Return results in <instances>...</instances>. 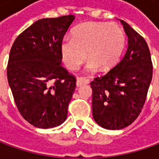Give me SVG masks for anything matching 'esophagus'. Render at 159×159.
<instances>
[{
	"label": "esophagus",
	"instance_id": "esophagus-1",
	"mask_svg": "<svg viewBox=\"0 0 159 159\" xmlns=\"http://www.w3.org/2000/svg\"><path fill=\"white\" fill-rule=\"evenodd\" d=\"M89 82V80H87V79H85V78H83V77H79V78H77V87H80V86H82L84 84H88Z\"/></svg>",
	"mask_w": 159,
	"mask_h": 159
}]
</instances>
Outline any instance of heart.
I'll use <instances>...</instances> for the list:
<instances>
[{"label": "heart", "instance_id": "heart-1", "mask_svg": "<svg viewBox=\"0 0 159 159\" xmlns=\"http://www.w3.org/2000/svg\"><path fill=\"white\" fill-rule=\"evenodd\" d=\"M72 39L65 38L61 52L65 65L76 70L87 57L89 70L99 67L107 70L118 62L125 45L124 31L116 25L102 22H87L72 31Z\"/></svg>", "mask_w": 159, "mask_h": 159}]
</instances>
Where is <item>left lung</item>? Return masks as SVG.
<instances>
[{
    "mask_svg": "<svg viewBox=\"0 0 159 159\" xmlns=\"http://www.w3.org/2000/svg\"><path fill=\"white\" fill-rule=\"evenodd\" d=\"M128 37L125 56L107 73L90 83L92 110L102 127L119 130L132 124L142 111L153 65L146 40L125 21L120 20Z\"/></svg>",
    "mask_w": 159,
    "mask_h": 159,
    "instance_id": "8db88e82",
    "label": "left lung"
}]
</instances>
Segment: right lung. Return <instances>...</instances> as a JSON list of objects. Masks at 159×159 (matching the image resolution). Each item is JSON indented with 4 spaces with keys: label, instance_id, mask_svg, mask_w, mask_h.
I'll return each mask as SVG.
<instances>
[{
    "label": "right lung",
    "instance_id": "obj_1",
    "mask_svg": "<svg viewBox=\"0 0 159 159\" xmlns=\"http://www.w3.org/2000/svg\"><path fill=\"white\" fill-rule=\"evenodd\" d=\"M74 16L38 20L11 47L7 77L22 117L39 128L64 123L76 78L64 68L61 44Z\"/></svg>",
    "mask_w": 159,
    "mask_h": 159
}]
</instances>
